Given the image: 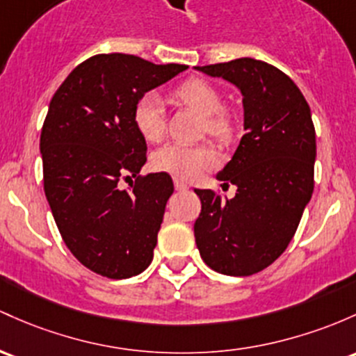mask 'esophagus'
Returning a JSON list of instances; mask_svg holds the SVG:
<instances>
[{
    "instance_id": "obj_1",
    "label": "esophagus",
    "mask_w": 356,
    "mask_h": 356,
    "mask_svg": "<svg viewBox=\"0 0 356 356\" xmlns=\"http://www.w3.org/2000/svg\"><path fill=\"white\" fill-rule=\"evenodd\" d=\"M174 187H175V191H186V189H189V186H187L186 182L182 181V179H179V177L174 179Z\"/></svg>"
}]
</instances>
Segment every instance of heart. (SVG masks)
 Returning a JSON list of instances; mask_svg holds the SVG:
<instances>
[{
	"label": "heart",
	"instance_id": "obj_1",
	"mask_svg": "<svg viewBox=\"0 0 356 356\" xmlns=\"http://www.w3.org/2000/svg\"><path fill=\"white\" fill-rule=\"evenodd\" d=\"M175 99L193 108L204 116L206 130L220 140L229 138L233 123L225 111H221L222 99L218 89L204 79H189L174 91ZM134 124L140 135L148 142H157L165 130V109L157 92H145L134 106ZM216 163V154L209 145H182L169 143L152 155V167L159 172L177 175L182 179H194L202 170Z\"/></svg>",
	"mask_w": 356,
	"mask_h": 356
}]
</instances>
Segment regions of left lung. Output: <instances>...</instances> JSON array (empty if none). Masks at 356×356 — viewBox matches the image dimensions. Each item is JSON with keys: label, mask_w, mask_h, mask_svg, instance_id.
Instances as JSON below:
<instances>
[{"label": "left lung", "mask_w": 356, "mask_h": 356, "mask_svg": "<svg viewBox=\"0 0 356 356\" xmlns=\"http://www.w3.org/2000/svg\"><path fill=\"white\" fill-rule=\"evenodd\" d=\"M196 69L240 89L245 127L235 155L216 175L226 186H236L235 197L194 191L201 199L196 245L213 270L253 275L282 255L312 196L311 109L294 81L267 62L243 57Z\"/></svg>", "instance_id": "left-lung-1"}]
</instances>
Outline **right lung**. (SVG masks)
Returning <instances> with one entry per match:
<instances>
[{
	"mask_svg": "<svg viewBox=\"0 0 356 356\" xmlns=\"http://www.w3.org/2000/svg\"><path fill=\"white\" fill-rule=\"evenodd\" d=\"M186 69L99 54L77 65L50 101L40 135L47 201L70 253L108 279L138 275L154 259L174 184L165 172L140 175L147 143L134 106ZM124 175L136 177L128 191L119 187Z\"/></svg>",
	"mask_w": 356,
	"mask_h": 356,
	"instance_id": "1",
	"label": "right lung"
}]
</instances>
